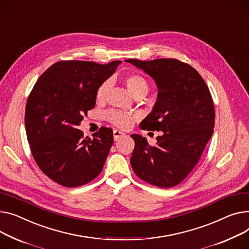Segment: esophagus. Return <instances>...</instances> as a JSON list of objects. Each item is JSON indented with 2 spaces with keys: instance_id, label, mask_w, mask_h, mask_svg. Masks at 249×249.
Wrapping results in <instances>:
<instances>
[{
  "instance_id": "34e87169",
  "label": "esophagus",
  "mask_w": 249,
  "mask_h": 249,
  "mask_svg": "<svg viewBox=\"0 0 249 249\" xmlns=\"http://www.w3.org/2000/svg\"><path fill=\"white\" fill-rule=\"evenodd\" d=\"M113 135H114V140H115V141H117V140L123 138L124 136H126V134L124 133V132H122V131H120V130H117V129H115V130L113 131Z\"/></svg>"
}]
</instances>
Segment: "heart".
I'll return each instance as SVG.
<instances>
[{"instance_id": "heart-1", "label": "heart", "mask_w": 249, "mask_h": 249, "mask_svg": "<svg viewBox=\"0 0 249 249\" xmlns=\"http://www.w3.org/2000/svg\"><path fill=\"white\" fill-rule=\"evenodd\" d=\"M124 84L129 90V92L137 97V96H144L149 88V84L147 79L139 74V73H130L124 77ZM109 89V83L103 82L102 84L99 85L96 91V99L97 101H104L107 92ZM105 118L107 121L112 123L113 125L127 129L130 128L137 119L136 115L120 111V110H109L105 114Z\"/></svg>"}]
</instances>
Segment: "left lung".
I'll return each instance as SVG.
<instances>
[{
  "label": "left lung",
  "mask_w": 249,
  "mask_h": 249,
  "mask_svg": "<svg viewBox=\"0 0 249 249\" xmlns=\"http://www.w3.org/2000/svg\"><path fill=\"white\" fill-rule=\"evenodd\" d=\"M126 62L150 75L159 89L153 111L140 128L162 131L156 145L143 136L131 135L135 141L131 166L147 183L171 188L189 175L213 134L215 112L210 91L199 73L177 59Z\"/></svg>",
  "instance_id": "1"
}]
</instances>
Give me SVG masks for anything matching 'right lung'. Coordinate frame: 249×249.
Returning a JSON list of instances; mask_svg holds the SVG:
<instances>
[{"mask_svg": "<svg viewBox=\"0 0 249 249\" xmlns=\"http://www.w3.org/2000/svg\"><path fill=\"white\" fill-rule=\"evenodd\" d=\"M120 63L60 61L33 87L25 112L30 150L41 171L56 183L78 187L101 173L114 142L112 129L103 126L89 138L77 126L95 107L99 85Z\"/></svg>", "mask_w": 249, "mask_h": 249, "instance_id": "obj_1", "label": "right lung"}]
</instances>
